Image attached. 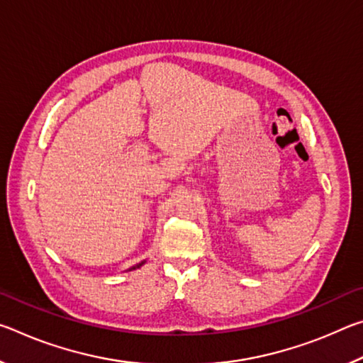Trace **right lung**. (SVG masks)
<instances>
[{
	"instance_id": "add662e5",
	"label": "right lung",
	"mask_w": 363,
	"mask_h": 363,
	"mask_svg": "<svg viewBox=\"0 0 363 363\" xmlns=\"http://www.w3.org/2000/svg\"><path fill=\"white\" fill-rule=\"evenodd\" d=\"M143 264H145V261H143V262H139V264H136V266H133L131 269H128V270H133V269H139L140 266H143Z\"/></svg>"
}]
</instances>
